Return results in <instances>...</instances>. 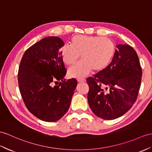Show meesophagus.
<instances>
[{"mask_svg": "<svg viewBox=\"0 0 152 152\" xmlns=\"http://www.w3.org/2000/svg\"><path fill=\"white\" fill-rule=\"evenodd\" d=\"M86 80L84 79H77V81H78L79 83H84V81Z\"/></svg>", "mask_w": 152, "mask_h": 152, "instance_id": "esophagus-1", "label": "esophagus"}]
</instances>
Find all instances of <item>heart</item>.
Wrapping results in <instances>:
<instances>
[{
  "mask_svg": "<svg viewBox=\"0 0 152 152\" xmlns=\"http://www.w3.org/2000/svg\"><path fill=\"white\" fill-rule=\"evenodd\" d=\"M115 51L113 42L106 37L78 35L71 39V46L64 45L61 50L62 59L66 64L72 66L80 57L82 61L68 70L73 78H83L91 69L100 72L110 63Z\"/></svg>",
  "mask_w": 152,
  "mask_h": 152,
  "instance_id": "heart-1",
  "label": "heart"
}]
</instances>
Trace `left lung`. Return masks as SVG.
Listing matches in <instances>:
<instances>
[{
    "instance_id": "8db88e82",
    "label": "left lung",
    "mask_w": 152,
    "mask_h": 152,
    "mask_svg": "<svg viewBox=\"0 0 152 152\" xmlns=\"http://www.w3.org/2000/svg\"><path fill=\"white\" fill-rule=\"evenodd\" d=\"M112 62L87 79L88 101L95 115L113 120L134 105L141 83L142 68L136 51L127 44H118Z\"/></svg>"
}]
</instances>
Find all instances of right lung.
I'll use <instances>...</instances> for the list:
<instances>
[{
    "label": "right lung",
    "instance_id": "right-lung-1",
    "mask_svg": "<svg viewBox=\"0 0 152 152\" xmlns=\"http://www.w3.org/2000/svg\"><path fill=\"white\" fill-rule=\"evenodd\" d=\"M64 43L58 37H48L25 51L18 73V87L29 112L46 122L63 117L77 85L75 79L63 81L66 74L60 49ZM54 80H61L57 86Z\"/></svg>",
    "mask_w": 152,
    "mask_h": 152
}]
</instances>
